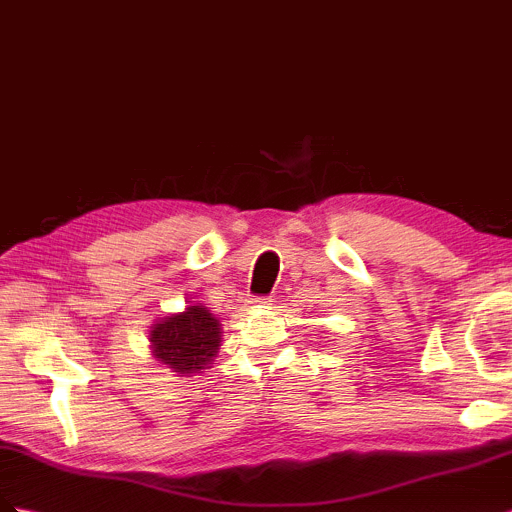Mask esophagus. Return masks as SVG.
<instances>
[{
    "label": "esophagus",
    "instance_id": "esophagus-1",
    "mask_svg": "<svg viewBox=\"0 0 512 512\" xmlns=\"http://www.w3.org/2000/svg\"><path fill=\"white\" fill-rule=\"evenodd\" d=\"M267 302H271V297H252V299H249V304H252V306H260V304H267Z\"/></svg>",
    "mask_w": 512,
    "mask_h": 512
}]
</instances>
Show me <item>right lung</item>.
Returning a JSON list of instances; mask_svg holds the SVG:
<instances>
[{
	"label": "right lung",
	"instance_id": "obj_1",
	"mask_svg": "<svg viewBox=\"0 0 512 512\" xmlns=\"http://www.w3.org/2000/svg\"><path fill=\"white\" fill-rule=\"evenodd\" d=\"M149 343L154 360L191 378L213 365L221 345V323L204 304L186 306L182 313L154 321Z\"/></svg>",
	"mask_w": 512,
	"mask_h": 512
}]
</instances>
